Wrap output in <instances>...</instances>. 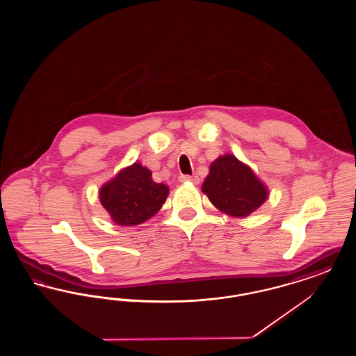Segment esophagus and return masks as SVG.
<instances>
[{
    "instance_id": "1",
    "label": "esophagus",
    "mask_w": 356,
    "mask_h": 356,
    "mask_svg": "<svg viewBox=\"0 0 356 356\" xmlns=\"http://www.w3.org/2000/svg\"><path fill=\"white\" fill-rule=\"evenodd\" d=\"M179 181H181V183L191 181V183H193V184H197V183H199V177H197V176H189V175H180V176H179Z\"/></svg>"
}]
</instances>
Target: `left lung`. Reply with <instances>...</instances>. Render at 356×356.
I'll return each mask as SVG.
<instances>
[{
    "instance_id": "1",
    "label": "left lung",
    "mask_w": 356,
    "mask_h": 356,
    "mask_svg": "<svg viewBox=\"0 0 356 356\" xmlns=\"http://www.w3.org/2000/svg\"><path fill=\"white\" fill-rule=\"evenodd\" d=\"M203 192L216 208L235 218L248 216L268 196L252 170L232 154L220 156L211 164Z\"/></svg>"
}]
</instances>
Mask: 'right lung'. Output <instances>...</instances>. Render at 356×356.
<instances>
[{"label": "right lung", "mask_w": 356, "mask_h": 356, "mask_svg": "<svg viewBox=\"0 0 356 356\" xmlns=\"http://www.w3.org/2000/svg\"><path fill=\"white\" fill-rule=\"evenodd\" d=\"M168 192L165 184L153 181L151 170L135 163L102 186L100 200L113 221L137 225L152 218L165 203Z\"/></svg>", "instance_id": "add662e5"}]
</instances>
